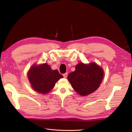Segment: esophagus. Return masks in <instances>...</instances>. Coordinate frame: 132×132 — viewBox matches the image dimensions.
<instances>
[{"instance_id": "34e87169", "label": "esophagus", "mask_w": 132, "mask_h": 132, "mask_svg": "<svg viewBox=\"0 0 132 132\" xmlns=\"http://www.w3.org/2000/svg\"><path fill=\"white\" fill-rule=\"evenodd\" d=\"M63 77L64 78H67V76H68V73H65V74H63Z\"/></svg>"}]
</instances>
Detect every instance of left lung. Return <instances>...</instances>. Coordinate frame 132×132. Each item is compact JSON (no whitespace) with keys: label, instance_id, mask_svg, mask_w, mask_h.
Masks as SVG:
<instances>
[{"label":"left lung","instance_id":"left-lung-1","mask_svg":"<svg viewBox=\"0 0 132 132\" xmlns=\"http://www.w3.org/2000/svg\"><path fill=\"white\" fill-rule=\"evenodd\" d=\"M103 70L95 63L85 64L79 63L75 70L69 74L68 80L74 90L81 96L94 93L100 85L103 77Z\"/></svg>","mask_w":132,"mask_h":132}]
</instances>
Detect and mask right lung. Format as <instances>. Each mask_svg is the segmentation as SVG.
<instances>
[{
  "label": "right lung",
  "instance_id": "obj_1",
  "mask_svg": "<svg viewBox=\"0 0 132 132\" xmlns=\"http://www.w3.org/2000/svg\"><path fill=\"white\" fill-rule=\"evenodd\" d=\"M27 75L32 87L42 94L49 93L58 80L63 77L57 70H52L47 63L33 65Z\"/></svg>",
  "mask_w": 132,
  "mask_h": 132
}]
</instances>
